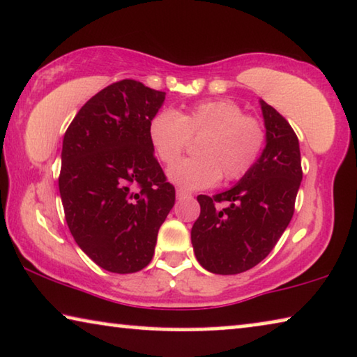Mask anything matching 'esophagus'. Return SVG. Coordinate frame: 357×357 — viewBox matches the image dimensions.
Wrapping results in <instances>:
<instances>
[{
  "mask_svg": "<svg viewBox=\"0 0 357 357\" xmlns=\"http://www.w3.org/2000/svg\"><path fill=\"white\" fill-rule=\"evenodd\" d=\"M177 198L183 199V198H191V193L183 188H177Z\"/></svg>",
  "mask_w": 357,
  "mask_h": 357,
  "instance_id": "obj_1",
  "label": "esophagus"
}]
</instances>
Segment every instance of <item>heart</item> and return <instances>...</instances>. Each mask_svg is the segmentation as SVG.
I'll list each match as a JSON object with an SVG mask.
<instances>
[{
  "label": "heart",
  "instance_id": "obj_1",
  "mask_svg": "<svg viewBox=\"0 0 357 357\" xmlns=\"http://www.w3.org/2000/svg\"><path fill=\"white\" fill-rule=\"evenodd\" d=\"M158 158L173 164L191 137L203 136L197 147L198 157L185 158L169 169V178L188 190H203L222 178L238 180L255 166L264 148L262 123L245 116L241 107L229 100L201 101L180 114L162 109L148 127Z\"/></svg>",
  "mask_w": 357,
  "mask_h": 357
}]
</instances>
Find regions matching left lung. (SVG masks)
<instances>
[{
    "label": "left lung",
    "instance_id": "left-lung-1",
    "mask_svg": "<svg viewBox=\"0 0 357 357\" xmlns=\"http://www.w3.org/2000/svg\"><path fill=\"white\" fill-rule=\"evenodd\" d=\"M259 102L266 126L261 158L235 187L198 196L191 245L199 264L220 275L250 271L267 257L290 224L303 180L296 133L280 112Z\"/></svg>",
    "mask_w": 357,
    "mask_h": 357
}]
</instances>
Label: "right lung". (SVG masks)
Instances as JSON below:
<instances>
[{"instance_id":"obj_1","label":"right lung","mask_w":357,"mask_h":357,"mask_svg":"<svg viewBox=\"0 0 357 357\" xmlns=\"http://www.w3.org/2000/svg\"><path fill=\"white\" fill-rule=\"evenodd\" d=\"M166 93L137 80L96 93L66 130L59 193L66 222L80 250L114 273H132L153 259L158 231L175 203L148 127Z\"/></svg>"}]
</instances>
